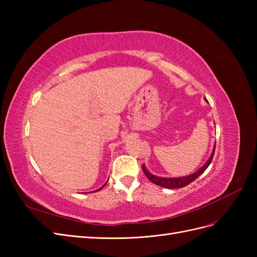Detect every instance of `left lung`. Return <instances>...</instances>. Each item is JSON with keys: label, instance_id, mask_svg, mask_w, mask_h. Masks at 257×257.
<instances>
[{"label": "left lung", "instance_id": "8db88e82", "mask_svg": "<svg viewBox=\"0 0 257 257\" xmlns=\"http://www.w3.org/2000/svg\"><path fill=\"white\" fill-rule=\"evenodd\" d=\"M207 100V99H206ZM214 150H215V144L213 146V150L210 158L208 159V161L205 163V164L201 166L197 172L193 173L189 176H184V177H177V178H165V177H159L155 176L151 173H149V170L146 168L145 165H143V170L146 175V177L149 179L151 182H153L154 184H157L159 186H162V188H166V189H179V188H184L188 184H190L191 182H193L195 179H197L201 174H203L205 170L208 168V166L210 165V163L212 161L213 154H214Z\"/></svg>", "mask_w": 257, "mask_h": 257}]
</instances>
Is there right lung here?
I'll return each instance as SVG.
<instances>
[{"label":"right lung","instance_id":"add662e5","mask_svg":"<svg viewBox=\"0 0 257 257\" xmlns=\"http://www.w3.org/2000/svg\"><path fill=\"white\" fill-rule=\"evenodd\" d=\"M105 184H106V183H105ZM105 184H104V185H103V186H102V188H99V189H98V190H96V192H97V191H99V190H102V189H103V188H104V186H105Z\"/></svg>","mask_w":257,"mask_h":257}]
</instances>
